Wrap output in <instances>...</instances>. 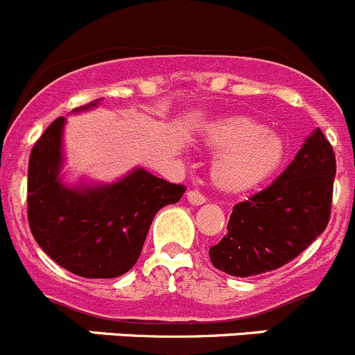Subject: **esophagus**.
<instances>
[{"instance_id": "obj_1", "label": "esophagus", "mask_w": 355, "mask_h": 355, "mask_svg": "<svg viewBox=\"0 0 355 355\" xmlns=\"http://www.w3.org/2000/svg\"><path fill=\"white\" fill-rule=\"evenodd\" d=\"M187 198H188V202H190L191 205H202V204H205V197H204V195L198 193V191H195V190L188 191Z\"/></svg>"}]
</instances>
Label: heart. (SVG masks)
Masks as SVG:
<instances>
[{
	"mask_svg": "<svg viewBox=\"0 0 355 355\" xmlns=\"http://www.w3.org/2000/svg\"><path fill=\"white\" fill-rule=\"evenodd\" d=\"M204 144L219 151L211 165V180L228 195L248 193L265 184L288 157L284 137L245 114L212 121L205 130Z\"/></svg>",
	"mask_w": 355,
	"mask_h": 355,
	"instance_id": "heart-1",
	"label": "heart"
}]
</instances>
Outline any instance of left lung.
Listing matches in <instances>:
<instances>
[{
    "label": "left lung",
    "instance_id": "obj_1",
    "mask_svg": "<svg viewBox=\"0 0 355 355\" xmlns=\"http://www.w3.org/2000/svg\"><path fill=\"white\" fill-rule=\"evenodd\" d=\"M336 162L320 129L268 188L234 207L228 234L212 245V265L234 277L272 272L324 232L331 212Z\"/></svg>",
    "mask_w": 355,
    "mask_h": 355
}]
</instances>
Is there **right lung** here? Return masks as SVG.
<instances>
[{"instance_id":"add662e5","label":"right lung","mask_w":355,"mask_h":355,"mask_svg":"<svg viewBox=\"0 0 355 355\" xmlns=\"http://www.w3.org/2000/svg\"><path fill=\"white\" fill-rule=\"evenodd\" d=\"M99 101L73 113L94 110ZM66 116L50 123L29 157L28 219L40 248L87 279H113L136 265L155 214L187 188L136 167L113 183L62 181Z\"/></svg>"}]
</instances>
